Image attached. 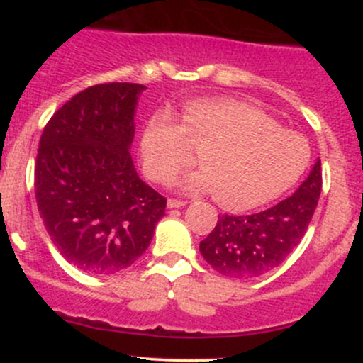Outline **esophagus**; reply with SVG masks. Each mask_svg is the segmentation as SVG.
Returning <instances> with one entry per match:
<instances>
[{"label": "esophagus", "instance_id": "34e87169", "mask_svg": "<svg viewBox=\"0 0 363 363\" xmlns=\"http://www.w3.org/2000/svg\"><path fill=\"white\" fill-rule=\"evenodd\" d=\"M167 206H169V208H182V206H186V201H182V199H174V198H170L169 201H167Z\"/></svg>", "mask_w": 363, "mask_h": 363}]
</instances>
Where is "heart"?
Returning a JSON list of instances; mask_svg holds the SVG:
<instances>
[{"mask_svg":"<svg viewBox=\"0 0 363 363\" xmlns=\"http://www.w3.org/2000/svg\"><path fill=\"white\" fill-rule=\"evenodd\" d=\"M186 141L199 150L203 169L182 179L179 187L215 193L216 201L232 210L277 199L302 177L311 160L307 141L257 107L235 99H203L186 104L181 126L165 112L150 121L141 136L148 177L169 182L187 167L193 158Z\"/></svg>","mask_w":363,"mask_h":363,"instance_id":"1","label":"heart"}]
</instances>
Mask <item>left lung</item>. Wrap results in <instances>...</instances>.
<instances>
[{
  "mask_svg": "<svg viewBox=\"0 0 363 363\" xmlns=\"http://www.w3.org/2000/svg\"><path fill=\"white\" fill-rule=\"evenodd\" d=\"M323 187L318 158L306 181L290 198L254 215L218 216L199 242L201 256L228 278H254L280 266L307 232Z\"/></svg>",
  "mask_w": 363,
  "mask_h": 363,
  "instance_id": "1",
  "label": "left lung"
}]
</instances>
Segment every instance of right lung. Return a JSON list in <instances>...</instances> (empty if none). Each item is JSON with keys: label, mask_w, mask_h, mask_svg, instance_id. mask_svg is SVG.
Returning a JSON list of instances; mask_svg holds the SVG:
<instances>
[{"label": "right lung", "mask_w": 363, "mask_h": 363, "mask_svg": "<svg viewBox=\"0 0 363 363\" xmlns=\"http://www.w3.org/2000/svg\"><path fill=\"white\" fill-rule=\"evenodd\" d=\"M147 86L102 83L73 95L45 124L35 199L66 261L91 274L128 268L148 249L167 199L133 164L135 114Z\"/></svg>", "instance_id": "add662e5"}]
</instances>
